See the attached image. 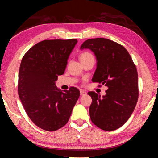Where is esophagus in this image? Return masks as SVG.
Returning a JSON list of instances; mask_svg holds the SVG:
<instances>
[{"mask_svg":"<svg viewBox=\"0 0 158 158\" xmlns=\"http://www.w3.org/2000/svg\"><path fill=\"white\" fill-rule=\"evenodd\" d=\"M86 92L85 91V90H80V94H81V95H86Z\"/></svg>","mask_w":158,"mask_h":158,"instance_id":"esophagus-1","label":"esophagus"}]
</instances>
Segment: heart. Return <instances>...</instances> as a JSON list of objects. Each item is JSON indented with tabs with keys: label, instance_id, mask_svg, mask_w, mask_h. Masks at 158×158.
<instances>
[{
	"label": "heart",
	"instance_id": "obj_1",
	"mask_svg": "<svg viewBox=\"0 0 158 158\" xmlns=\"http://www.w3.org/2000/svg\"><path fill=\"white\" fill-rule=\"evenodd\" d=\"M90 57H93V55L90 53V52H83L81 55H80V60H84L87 59V58H90Z\"/></svg>",
	"mask_w": 158,
	"mask_h": 158
}]
</instances>
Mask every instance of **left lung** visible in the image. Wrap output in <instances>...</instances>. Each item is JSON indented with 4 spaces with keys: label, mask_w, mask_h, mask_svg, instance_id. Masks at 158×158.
Listing matches in <instances>:
<instances>
[{
    "label": "left lung",
    "mask_w": 158,
    "mask_h": 158,
    "mask_svg": "<svg viewBox=\"0 0 158 158\" xmlns=\"http://www.w3.org/2000/svg\"><path fill=\"white\" fill-rule=\"evenodd\" d=\"M80 49H89L94 53L97 68L92 81L108 88L102 98L94 91L88 93L92 98L90 120L103 130H116L129 119L138 100L135 63L123 46L109 39H89Z\"/></svg>",
    "instance_id": "obj_1"
}]
</instances>
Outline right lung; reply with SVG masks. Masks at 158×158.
<instances>
[{"label":"right lung","instance_id":"add662e5","mask_svg":"<svg viewBox=\"0 0 158 158\" xmlns=\"http://www.w3.org/2000/svg\"><path fill=\"white\" fill-rule=\"evenodd\" d=\"M77 43L76 39L46 40L32 47L21 60L18 94L28 117L42 130L63 127L79 98L77 88L62 92L55 84Z\"/></svg>","mask_w":158,"mask_h":158}]
</instances>
